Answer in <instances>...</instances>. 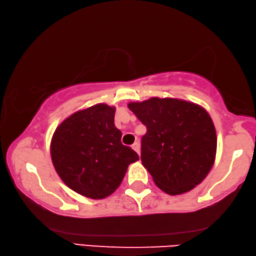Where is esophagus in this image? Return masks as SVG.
<instances>
[{
    "instance_id": "obj_1",
    "label": "esophagus",
    "mask_w": 256,
    "mask_h": 256,
    "mask_svg": "<svg viewBox=\"0 0 256 256\" xmlns=\"http://www.w3.org/2000/svg\"><path fill=\"white\" fill-rule=\"evenodd\" d=\"M132 150H135V152L138 154V156H140V144H138L137 142H135V143H134V144L132 145Z\"/></svg>"
}]
</instances>
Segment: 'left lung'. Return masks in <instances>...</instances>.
I'll list each match as a JSON object with an SVG mask.
<instances>
[{
  "instance_id": "left-lung-1",
  "label": "left lung",
  "mask_w": 256,
  "mask_h": 256,
  "mask_svg": "<svg viewBox=\"0 0 256 256\" xmlns=\"http://www.w3.org/2000/svg\"><path fill=\"white\" fill-rule=\"evenodd\" d=\"M128 108L146 126L142 163L156 185L166 194L195 188L216 161V132L203 106L172 98H150Z\"/></svg>"
}]
</instances>
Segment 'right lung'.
<instances>
[{
	"mask_svg": "<svg viewBox=\"0 0 256 256\" xmlns=\"http://www.w3.org/2000/svg\"><path fill=\"white\" fill-rule=\"evenodd\" d=\"M116 108L98 103L76 111L58 126L50 146L58 177L85 198L102 200L120 186L128 166L140 160L121 143Z\"/></svg>",
	"mask_w": 256,
	"mask_h": 256,
	"instance_id": "right-lung-1",
	"label": "right lung"
}]
</instances>
